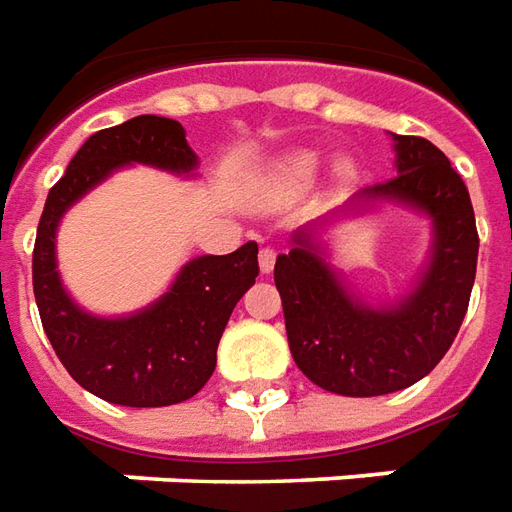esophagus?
Here are the masks:
<instances>
[{
    "mask_svg": "<svg viewBox=\"0 0 512 512\" xmlns=\"http://www.w3.org/2000/svg\"><path fill=\"white\" fill-rule=\"evenodd\" d=\"M276 259H278L276 248H262V250H259V267H262V273H273V267H276Z\"/></svg>",
    "mask_w": 512,
    "mask_h": 512,
    "instance_id": "obj_1",
    "label": "esophagus"
}]
</instances>
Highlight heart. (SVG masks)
<instances>
[{
    "label": "heart",
    "mask_w": 512,
    "mask_h": 512,
    "mask_svg": "<svg viewBox=\"0 0 512 512\" xmlns=\"http://www.w3.org/2000/svg\"><path fill=\"white\" fill-rule=\"evenodd\" d=\"M317 167V158L312 153H295L290 155L284 164H281V175H284V181L290 183H303L312 178V172Z\"/></svg>",
    "instance_id": "obj_1"
}]
</instances>
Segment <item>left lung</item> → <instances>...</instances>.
I'll use <instances>...</instances> for the list:
<instances>
[{"instance_id": "left-lung-1", "label": "left lung", "mask_w": 512, "mask_h": 512, "mask_svg": "<svg viewBox=\"0 0 512 512\" xmlns=\"http://www.w3.org/2000/svg\"><path fill=\"white\" fill-rule=\"evenodd\" d=\"M393 142L398 175L359 197L401 200L432 217L435 248L418 287L393 309L357 303L303 231L276 259L292 359L317 387L340 396H384L424 379L454 343L477 276L479 234L463 178L421 136Z\"/></svg>"}]
</instances>
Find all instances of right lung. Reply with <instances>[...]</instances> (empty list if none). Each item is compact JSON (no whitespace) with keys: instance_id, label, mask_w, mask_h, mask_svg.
<instances>
[{"instance_id":"add662e5","label":"right lung","mask_w":512,"mask_h":512,"mask_svg":"<svg viewBox=\"0 0 512 512\" xmlns=\"http://www.w3.org/2000/svg\"><path fill=\"white\" fill-rule=\"evenodd\" d=\"M130 161L189 172L197 155L181 122L153 114L88 136L44 203L33 248V292L49 343L74 382L122 407H169L200 393L211 379L225 323L259 276V245L192 259L172 290L139 315H86L61 287L55 228L77 197Z\"/></svg>"}]
</instances>
